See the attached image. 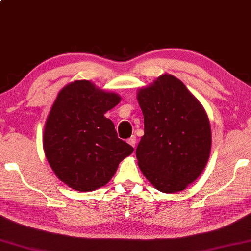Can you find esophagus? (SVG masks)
<instances>
[{"instance_id": "34e87169", "label": "esophagus", "mask_w": 251, "mask_h": 251, "mask_svg": "<svg viewBox=\"0 0 251 251\" xmlns=\"http://www.w3.org/2000/svg\"><path fill=\"white\" fill-rule=\"evenodd\" d=\"M127 143H129L132 147H134V148H135V144H136V137H135V135H132L129 139H127Z\"/></svg>"}]
</instances>
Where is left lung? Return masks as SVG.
<instances>
[{
    "label": "left lung",
    "instance_id": "obj_1",
    "mask_svg": "<svg viewBox=\"0 0 251 251\" xmlns=\"http://www.w3.org/2000/svg\"><path fill=\"white\" fill-rule=\"evenodd\" d=\"M145 134L136 148L142 173L166 194L185 189L203 172L212 145L205 109L184 84L165 73L137 91Z\"/></svg>",
    "mask_w": 251,
    "mask_h": 251
}]
</instances>
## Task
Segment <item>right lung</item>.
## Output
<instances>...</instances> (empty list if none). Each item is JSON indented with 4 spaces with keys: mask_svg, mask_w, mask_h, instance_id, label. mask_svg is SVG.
<instances>
[{
    "mask_svg": "<svg viewBox=\"0 0 251 251\" xmlns=\"http://www.w3.org/2000/svg\"><path fill=\"white\" fill-rule=\"evenodd\" d=\"M121 100L87 79L59 91L45 125L42 145L57 178L70 188L93 192L106 185L133 147L117 136L104 114Z\"/></svg>",
    "mask_w": 251,
    "mask_h": 251,
    "instance_id": "obj_1",
    "label": "right lung"
}]
</instances>
